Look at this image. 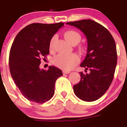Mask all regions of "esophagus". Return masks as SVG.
<instances>
[{
  "instance_id": "34e87169",
  "label": "esophagus",
  "mask_w": 127,
  "mask_h": 127,
  "mask_svg": "<svg viewBox=\"0 0 127 127\" xmlns=\"http://www.w3.org/2000/svg\"><path fill=\"white\" fill-rule=\"evenodd\" d=\"M63 73L64 75H65V74H69V73H70L71 72L69 71H64V70L63 71Z\"/></svg>"
}]
</instances>
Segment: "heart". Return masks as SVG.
Segmentation results:
<instances>
[{
  "label": "heart",
  "mask_w": 127,
  "mask_h": 127,
  "mask_svg": "<svg viewBox=\"0 0 127 127\" xmlns=\"http://www.w3.org/2000/svg\"><path fill=\"white\" fill-rule=\"evenodd\" d=\"M64 38L67 41L73 44L76 45L80 41L81 35L76 31L70 30L66 31L64 33ZM55 36H53L51 38L49 43V49L52 51L54 47V43L55 41ZM80 49H83V47H81ZM80 61L79 56L75 53L69 54H59L53 58L52 62L54 64L58 66V68H61L63 70H70L78 63Z\"/></svg>",
  "instance_id": "b5f03b06"
}]
</instances>
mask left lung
I'll use <instances>...</instances> for the list:
<instances>
[{"instance_id": "1", "label": "left lung", "mask_w": 127, "mask_h": 127, "mask_svg": "<svg viewBox=\"0 0 127 127\" xmlns=\"http://www.w3.org/2000/svg\"><path fill=\"white\" fill-rule=\"evenodd\" d=\"M66 24L80 30L87 39V54L80 66L90 73L80 72V81L73 86L74 92L85 101L97 100L108 91L113 79L117 63L115 40L105 27L91 19Z\"/></svg>"}]
</instances>
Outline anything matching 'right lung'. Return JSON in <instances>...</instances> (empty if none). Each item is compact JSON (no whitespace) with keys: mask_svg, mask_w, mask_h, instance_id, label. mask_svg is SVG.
I'll list each match as a JSON object with an SVG mask.
<instances>
[{"mask_svg":"<svg viewBox=\"0 0 127 127\" xmlns=\"http://www.w3.org/2000/svg\"><path fill=\"white\" fill-rule=\"evenodd\" d=\"M63 23H32L21 30L11 46L9 58L11 75L23 96L28 100L44 103L54 94L56 80L62 71L54 66L40 69L41 58L49 54V43Z\"/></svg>","mask_w":127,"mask_h":127,"instance_id":"obj_1","label":"right lung"}]
</instances>
